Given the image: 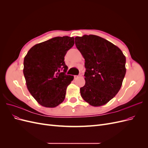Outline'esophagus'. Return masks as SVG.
<instances>
[{
    "instance_id": "esophagus-1",
    "label": "esophagus",
    "mask_w": 148,
    "mask_h": 148,
    "mask_svg": "<svg viewBox=\"0 0 148 148\" xmlns=\"http://www.w3.org/2000/svg\"><path fill=\"white\" fill-rule=\"evenodd\" d=\"M79 77H80V75H75V76H74V78H75V79H77V78H78Z\"/></svg>"
}]
</instances>
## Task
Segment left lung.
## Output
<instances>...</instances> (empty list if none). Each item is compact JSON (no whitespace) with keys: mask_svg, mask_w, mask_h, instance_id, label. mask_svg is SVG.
<instances>
[{"mask_svg":"<svg viewBox=\"0 0 148 148\" xmlns=\"http://www.w3.org/2000/svg\"><path fill=\"white\" fill-rule=\"evenodd\" d=\"M75 45L84 59L83 99L92 106L107 104L117 95L126 73V58L114 44L96 35L75 38Z\"/></svg>","mask_w":148,"mask_h":148,"instance_id":"left-lung-1","label":"left lung"}]
</instances>
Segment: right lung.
<instances>
[{"label":"right lung","instance_id":"obj_1","mask_svg":"<svg viewBox=\"0 0 148 148\" xmlns=\"http://www.w3.org/2000/svg\"><path fill=\"white\" fill-rule=\"evenodd\" d=\"M73 45V37L53 38L36 44L25 57L26 86L40 105L52 108L64 101L67 86L74 78L65 74L68 66L64 57Z\"/></svg>","mask_w":148,"mask_h":148}]
</instances>
